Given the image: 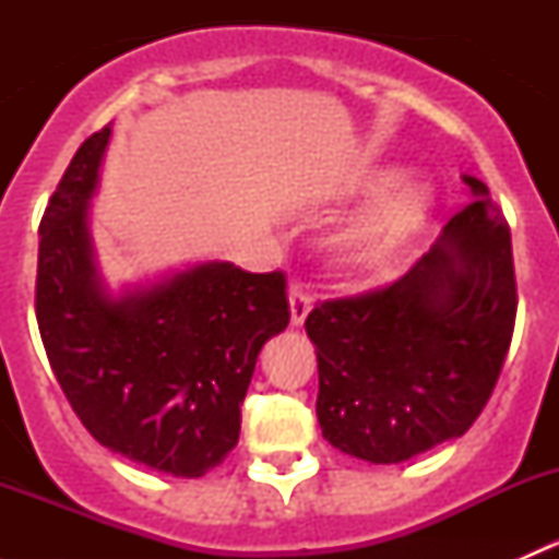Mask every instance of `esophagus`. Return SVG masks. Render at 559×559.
<instances>
[{
    "label": "esophagus",
    "instance_id": "esophagus-1",
    "mask_svg": "<svg viewBox=\"0 0 559 559\" xmlns=\"http://www.w3.org/2000/svg\"><path fill=\"white\" fill-rule=\"evenodd\" d=\"M289 311H292V326H302L306 324L308 313H311V295H308L300 284H292Z\"/></svg>",
    "mask_w": 559,
    "mask_h": 559
}]
</instances>
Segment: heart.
<instances>
[{"label": "heart", "instance_id": "heart-1", "mask_svg": "<svg viewBox=\"0 0 559 559\" xmlns=\"http://www.w3.org/2000/svg\"><path fill=\"white\" fill-rule=\"evenodd\" d=\"M397 173L373 167L348 183L352 194H379L394 183ZM432 213V191L421 180H403L381 200L348 218L330 240L332 267L346 278H376L392 270L419 240Z\"/></svg>", "mask_w": 559, "mask_h": 559}]
</instances>
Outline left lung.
Instances as JSON below:
<instances>
[{"mask_svg":"<svg viewBox=\"0 0 559 559\" xmlns=\"http://www.w3.org/2000/svg\"><path fill=\"white\" fill-rule=\"evenodd\" d=\"M400 281L313 308L321 436L373 465L411 460L465 436L492 394L516 319L509 224L489 189Z\"/></svg>","mask_w":559,"mask_h":559,"instance_id":"left-lung-1","label":"left lung"}]
</instances>
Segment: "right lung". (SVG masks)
Listing matches in <instances>:
<instances>
[{
    "label": "right lung",
    "instance_id": "1",
    "mask_svg": "<svg viewBox=\"0 0 559 559\" xmlns=\"http://www.w3.org/2000/svg\"><path fill=\"white\" fill-rule=\"evenodd\" d=\"M110 132L78 148L45 207L39 335L72 411L103 447L200 478L238 443L259 352L289 324L284 275L207 259L112 289L92 240Z\"/></svg>",
    "mask_w": 559,
    "mask_h": 559
}]
</instances>
